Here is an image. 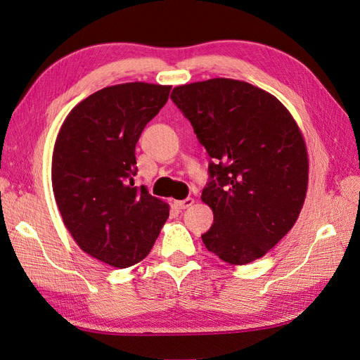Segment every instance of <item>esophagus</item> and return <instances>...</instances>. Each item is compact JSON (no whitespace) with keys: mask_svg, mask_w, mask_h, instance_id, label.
<instances>
[{"mask_svg":"<svg viewBox=\"0 0 360 360\" xmlns=\"http://www.w3.org/2000/svg\"><path fill=\"white\" fill-rule=\"evenodd\" d=\"M174 204H176L180 210H184V209H188V207H191L193 204V198L188 197V198L180 200V201H174Z\"/></svg>","mask_w":360,"mask_h":360,"instance_id":"1","label":"esophagus"}]
</instances>
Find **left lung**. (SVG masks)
I'll list each match as a JSON object with an SVG mask.
<instances>
[{"label": "left lung", "mask_w": 360, "mask_h": 360, "mask_svg": "<svg viewBox=\"0 0 360 360\" xmlns=\"http://www.w3.org/2000/svg\"><path fill=\"white\" fill-rule=\"evenodd\" d=\"M171 101L212 159L201 193L214 214L205 248L238 266L266 255L307 197L308 155L294 118L275 96L226 78L176 86Z\"/></svg>", "instance_id": "1"}]
</instances>
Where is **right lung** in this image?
<instances>
[{
    "instance_id": "1",
    "label": "right lung",
    "mask_w": 360,
    "mask_h": 360,
    "mask_svg": "<svg viewBox=\"0 0 360 360\" xmlns=\"http://www.w3.org/2000/svg\"><path fill=\"white\" fill-rule=\"evenodd\" d=\"M169 85L106 86L76 105L52 155V188L63 222L89 255L130 267L153 248L169 207L135 186V147L167 103Z\"/></svg>"
}]
</instances>
